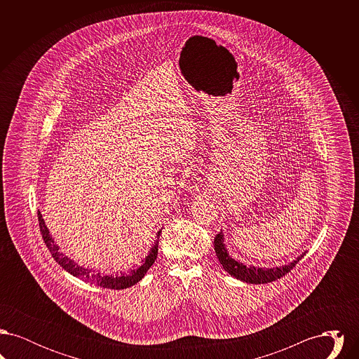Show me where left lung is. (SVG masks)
<instances>
[{
  "label": "left lung",
  "mask_w": 359,
  "mask_h": 359,
  "mask_svg": "<svg viewBox=\"0 0 359 359\" xmlns=\"http://www.w3.org/2000/svg\"><path fill=\"white\" fill-rule=\"evenodd\" d=\"M214 248H215V253H217L219 262L222 264L223 269L241 281L250 283V284H268V283H272V281L281 278L283 276L290 273V271L296 266V264L304 257V255H302V256L297 257L293 262H290L288 265H284V266H280V268L276 266V268L269 269V268L246 266L229 256V253L224 248V243H223L222 231L219 234H217V237L214 238Z\"/></svg>",
  "instance_id": "left-lung-1"
}]
</instances>
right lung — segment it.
Segmentation results:
<instances>
[{"mask_svg": "<svg viewBox=\"0 0 359 359\" xmlns=\"http://www.w3.org/2000/svg\"><path fill=\"white\" fill-rule=\"evenodd\" d=\"M37 219H39L41 237L44 239L48 250L51 252L53 259L65 271H67L72 276H75L78 278H82L85 281H88L90 284H95L98 287H102V288H107V290H125V288H129V287L135 285L145 276V273L148 272V269L154 265V259L157 257V243H156L154 248H152L149 256L145 258V262L137 271H132V273L121 274V276H102L101 273H95L94 271H91L88 268H83V266L75 264L71 258L65 256L62 252H59V246L53 242V239L50 236V231H48L46 223H44V219H43L40 211H37ZM160 233L161 231L157 233V237H160Z\"/></svg>", "mask_w": 359, "mask_h": 359, "instance_id": "right-lung-1", "label": "right lung"}]
</instances>
